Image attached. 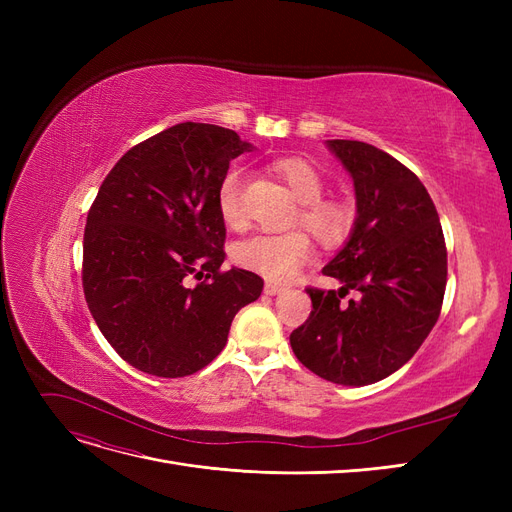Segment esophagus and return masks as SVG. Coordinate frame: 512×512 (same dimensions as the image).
<instances>
[{
  "instance_id": "1",
  "label": "esophagus",
  "mask_w": 512,
  "mask_h": 512,
  "mask_svg": "<svg viewBox=\"0 0 512 512\" xmlns=\"http://www.w3.org/2000/svg\"><path fill=\"white\" fill-rule=\"evenodd\" d=\"M280 292H284V286L282 284H275V282H267L265 284V294H280Z\"/></svg>"
}]
</instances>
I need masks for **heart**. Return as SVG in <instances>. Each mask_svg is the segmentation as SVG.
<instances>
[{"label":"heart","mask_w":512,"mask_h":512,"mask_svg":"<svg viewBox=\"0 0 512 512\" xmlns=\"http://www.w3.org/2000/svg\"><path fill=\"white\" fill-rule=\"evenodd\" d=\"M277 179H282L292 196L299 200L294 222L303 224L327 247L342 243L352 230L354 209L339 198H322L324 179L320 170L303 158H280L271 164ZM243 185L241 170L232 168L218 185V211L228 228H243ZM314 245L305 230L294 228L280 235H256L239 241L232 258L243 269H250L267 280L286 282L312 258Z\"/></svg>","instance_id":"b5f03b06"}]
</instances>
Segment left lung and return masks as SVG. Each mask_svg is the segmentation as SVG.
Listing matches in <instances>:
<instances>
[{
    "label": "left lung",
    "instance_id": "obj_1",
    "mask_svg": "<svg viewBox=\"0 0 512 512\" xmlns=\"http://www.w3.org/2000/svg\"><path fill=\"white\" fill-rule=\"evenodd\" d=\"M354 181L356 222L324 275L344 286H309L312 314L290 333L297 359L346 386L374 384L406 365L438 322L446 243L436 205L408 166L361 141H329ZM350 289L357 299L342 304Z\"/></svg>",
    "mask_w": 512,
    "mask_h": 512
}]
</instances>
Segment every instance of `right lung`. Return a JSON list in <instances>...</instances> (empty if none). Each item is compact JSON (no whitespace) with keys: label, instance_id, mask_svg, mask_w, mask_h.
I'll use <instances>...</instances> for the list:
<instances>
[{"label":"right lung","instance_id":"add662e5","mask_svg":"<svg viewBox=\"0 0 512 512\" xmlns=\"http://www.w3.org/2000/svg\"><path fill=\"white\" fill-rule=\"evenodd\" d=\"M247 149L237 132L185 121L123 153L100 185L85 224L83 292L106 342L138 371L196 374L260 297L262 277L222 269L218 185Z\"/></svg>","mask_w":512,"mask_h":512}]
</instances>
